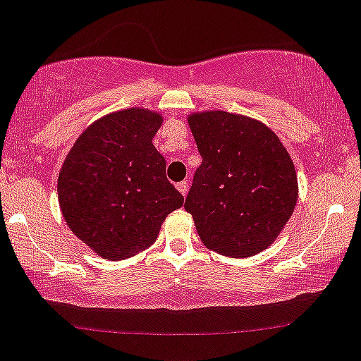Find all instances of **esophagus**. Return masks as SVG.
I'll list each match as a JSON object with an SVG mask.
<instances>
[{
    "instance_id": "1",
    "label": "esophagus",
    "mask_w": 361,
    "mask_h": 361,
    "mask_svg": "<svg viewBox=\"0 0 361 361\" xmlns=\"http://www.w3.org/2000/svg\"><path fill=\"white\" fill-rule=\"evenodd\" d=\"M176 188L181 192V195H187L188 188H190V183H188V181H180V183L176 185Z\"/></svg>"
}]
</instances>
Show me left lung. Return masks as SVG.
Masks as SVG:
<instances>
[{
  "mask_svg": "<svg viewBox=\"0 0 361 361\" xmlns=\"http://www.w3.org/2000/svg\"><path fill=\"white\" fill-rule=\"evenodd\" d=\"M188 124L202 164L185 209L202 244L230 257L268 249L298 202L289 152L267 124L240 114L195 112Z\"/></svg>",
  "mask_w": 361,
  "mask_h": 361,
  "instance_id": "obj_1",
  "label": "left lung"
}]
</instances>
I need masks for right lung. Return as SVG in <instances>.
Returning a JSON list of instances; mask_svg holds the SVG:
<instances>
[{
	"label": "right lung",
	"mask_w": 361,
	"mask_h": 361,
	"mask_svg": "<svg viewBox=\"0 0 361 361\" xmlns=\"http://www.w3.org/2000/svg\"><path fill=\"white\" fill-rule=\"evenodd\" d=\"M162 116L131 107L100 117L75 140L59 174V204L72 233L105 259L150 247L183 195L154 147Z\"/></svg>",
	"instance_id": "right-lung-1"
}]
</instances>
